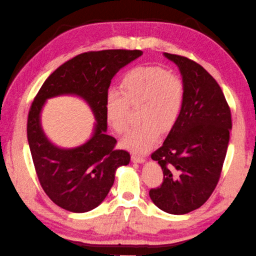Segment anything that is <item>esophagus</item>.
<instances>
[{"mask_svg": "<svg viewBox=\"0 0 256 256\" xmlns=\"http://www.w3.org/2000/svg\"><path fill=\"white\" fill-rule=\"evenodd\" d=\"M132 161L135 162V163H142V162L145 161V158H144V156H142L132 154Z\"/></svg>", "mask_w": 256, "mask_h": 256, "instance_id": "esophagus-1", "label": "esophagus"}]
</instances>
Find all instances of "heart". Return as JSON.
I'll return each mask as SVG.
<instances>
[{
  "label": "heart",
  "mask_w": 256,
  "mask_h": 256,
  "mask_svg": "<svg viewBox=\"0 0 256 256\" xmlns=\"http://www.w3.org/2000/svg\"><path fill=\"white\" fill-rule=\"evenodd\" d=\"M120 90H110L106 96L108 124L118 135L127 130L129 108L140 106L142 122L122 140V146L134 152H146L156 143L160 132H169L177 122L185 100V86L177 74L158 66H140L129 70Z\"/></svg>",
  "instance_id": "b5f03b06"
}]
</instances>
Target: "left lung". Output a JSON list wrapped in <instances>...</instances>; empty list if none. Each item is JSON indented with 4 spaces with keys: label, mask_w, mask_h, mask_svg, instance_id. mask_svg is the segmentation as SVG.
Listing matches in <instances>:
<instances>
[{
    "label": "left lung",
    "mask_w": 256,
    "mask_h": 256,
    "mask_svg": "<svg viewBox=\"0 0 256 256\" xmlns=\"http://www.w3.org/2000/svg\"><path fill=\"white\" fill-rule=\"evenodd\" d=\"M179 66L185 100L164 143L150 154L163 182L150 190L162 211L186 214L206 202L219 182L232 129V112L222 90L198 62L164 53Z\"/></svg>",
    "instance_id": "left-lung-1"
}]
</instances>
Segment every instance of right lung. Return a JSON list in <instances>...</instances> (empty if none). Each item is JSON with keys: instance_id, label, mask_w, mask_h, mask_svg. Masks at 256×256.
<instances>
[{"instance_id": "right-lung-1", "label": "right lung", "mask_w": 256, "mask_h": 256, "mask_svg": "<svg viewBox=\"0 0 256 256\" xmlns=\"http://www.w3.org/2000/svg\"><path fill=\"white\" fill-rule=\"evenodd\" d=\"M142 54L140 50L79 54L53 71L32 100L27 137L37 177L46 195L66 211L80 213L98 206L114 182L116 168L130 161V154L116 150V140L106 134L104 103L113 76ZM61 94H76L85 98L98 120L94 137L77 149H58L41 132V106L46 98Z\"/></svg>"}]
</instances>
